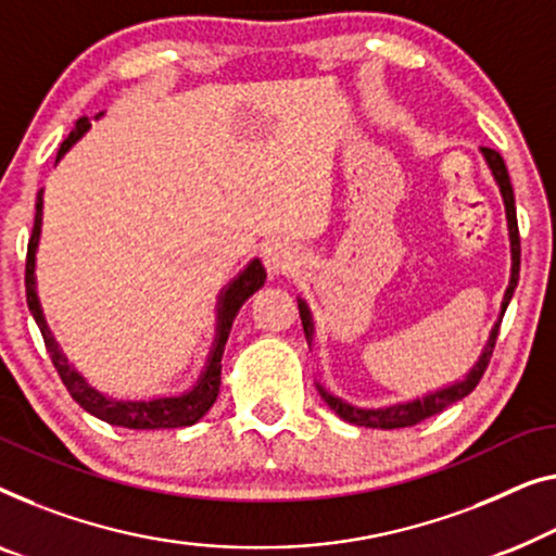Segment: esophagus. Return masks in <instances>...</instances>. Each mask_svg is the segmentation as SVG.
I'll list each match as a JSON object with an SVG mask.
<instances>
[{
	"instance_id": "1",
	"label": "esophagus",
	"mask_w": 556,
	"mask_h": 556,
	"mask_svg": "<svg viewBox=\"0 0 556 556\" xmlns=\"http://www.w3.org/2000/svg\"><path fill=\"white\" fill-rule=\"evenodd\" d=\"M263 263L270 276H288V273L298 268L301 263V253L288 240H270L263 248Z\"/></svg>"
}]
</instances>
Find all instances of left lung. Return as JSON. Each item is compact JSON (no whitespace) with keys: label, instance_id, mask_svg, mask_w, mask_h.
I'll return each mask as SVG.
<instances>
[{"label":"left lung","instance_id":"8db88e82","mask_svg":"<svg viewBox=\"0 0 556 556\" xmlns=\"http://www.w3.org/2000/svg\"><path fill=\"white\" fill-rule=\"evenodd\" d=\"M484 152L489 167H492L494 178L498 182V190H502V198H504V205H506V220H509V238H511V280H509V288H506L504 293V303H502V316L506 311V305H509L511 295H514V288L519 283V258H521V245H519V225H517V207H514V190H511V180H509V173H506V165H504V157L498 155L496 150L492 148H481ZM298 308H301V320H303V331L305 336H313V320H311V311L308 305L303 301L298 303ZM502 316H498L496 326L492 328V336H489V343L484 353H481L479 364L471 368V374L464 378L462 383H454L448 386L444 391H437L431 393V396L426 399H418L412 401V404H399V406H389V408H356V406H349L345 401L331 396V393L318 389L320 396L328 406L333 408V412L343 418V421L349 424H356V426H366V429H404V426H416L421 424L424 418L429 416H437L448 408L456 401H462L464 396H469V393L477 389V383L481 381V376H484L486 366H489V358H492L494 353V343H496V336H498V326H502Z\"/></svg>","mask_w":556,"mask_h":556}]
</instances>
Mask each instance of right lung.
<instances>
[{"mask_svg": "<svg viewBox=\"0 0 556 556\" xmlns=\"http://www.w3.org/2000/svg\"><path fill=\"white\" fill-rule=\"evenodd\" d=\"M102 115V112H100ZM94 115V117H100ZM90 130V119L79 117L75 130L70 132V138L62 142V148L58 152V160L70 150V144H75L83 135ZM39 228H42V190L37 195V213H35V228H31V238L27 243V268H24V286H27V305L35 316L39 331H42L47 353H50L54 368L62 378V383L67 386L70 396L77 401L85 412H90L92 416L102 418L112 426H123V429H180V426H190L203 418L211 406L218 399V389H220V358H223V349L225 341H228L232 318L240 311L248 298H251L258 288L265 283V268L261 261H253L248 268L240 273V276L232 280L228 286V291L220 298V308H218V338H215V349L213 356L207 361L205 374L200 376L198 386L182 396L175 399H155V401H112L108 396H102L90 386L85 383V378L75 374V368H70L67 358L62 356L58 343L50 333V328L45 324L42 308H39L37 301V291H35V253H37V243H39Z\"/></svg>", "mask_w": 556, "mask_h": 556, "instance_id": "obj_1", "label": "right lung"}]
</instances>
